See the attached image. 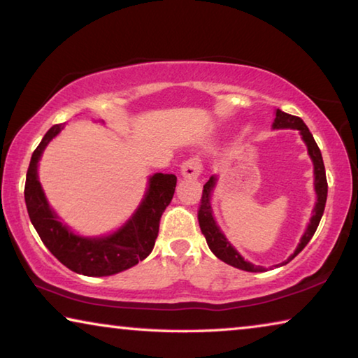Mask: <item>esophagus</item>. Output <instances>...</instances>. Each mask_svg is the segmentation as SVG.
<instances>
[{"mask_svg":"<svg viewBox=\"0 0 358 358\" xmlns=\"http://www.w3.org/2000/svg\"><path fill=\"white\" fill-rule=\"evenodd\" d=\"M202 172V162L199 157H189L181 164V175L185 178H197Z\"/></svg>","mask_w":358,"mask_h":358,"instance_id":"esophagus-1","label":"esophagus"}]
</instances>
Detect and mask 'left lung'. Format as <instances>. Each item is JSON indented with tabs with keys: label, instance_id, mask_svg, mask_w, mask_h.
I'll return each instance as SVG.
<instances>
[{
	"label": "left lung",
	"instance_id": "left-lung-1",
	"mask_svg": "<svg viewBox=\"0 0 358 358\" xmlns=\"http://www.w3.org/2000/svg\"><path fill=\"white\" fill-rule=\"evenodd\" d=\"M286 128L300 131L303 142L306 143L308 153H310L313 164H314V189H316V194H317V202H316V207H314V210H313V216L310 220V224H308V227L305 230V234H303L299 246H296L294 254H290L286 262L278 264L280 266L289 264L290 260H292L296 254L303 250V248L310 243V240L313 238V235H314V232H316V229L319 226L320 217H322V215H324L325 202H327V191H329L322 155H320V150L317 147L316 141H314V137L310 132V129H308V126L303 123L301 118L294 117V115H289L278 108L276 118L273 121V129H286ZM215 185H216V177L213 175V177H210L207 183L203 185L201 207H199V213H197L199 226H201L202 234L205 235V240H207L208 248L217 259H221L222 262L235 266V268H240L245 271H254V273H256V271H264L262 266L254 265L241 257L240 252L235 250L232 245H230V241L226 238V235H224L221 232V229L217 227V224L213 217V210H211V203H210V196H211V191H213ZM278 265H275V266H278Z\"/></svg>",
	"mask_w": 358,
	"mask_h": 358
}]
</instances>
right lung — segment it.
I'll list each match as a JSON object with an SVG mask.
<instances>
[{"mask_svg":"<svg viewBox=\"0 0 358 358\" xmlns=\"http://www.w3.org/2000/svg\"><path fill=\"white\" fill-rule=\"evenodd\" d=\"M64 124L47 131L38 148L33 151L27 172L25 202L29 220L48 251L69 270L85 276H110L137 265L153 251L159 232L161 216L171 203L177 177L172 173H155L148 189L131 220L107 237H80L58 220L45 199L38 180V162L48 142Z\"/></svg>","mask_w":358,"mask_h":358,"instance_id":"add662e5","label":"right lung"}]
</instances>
